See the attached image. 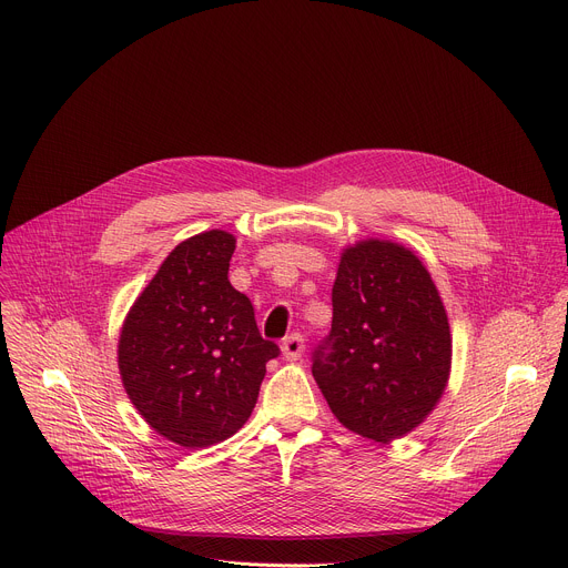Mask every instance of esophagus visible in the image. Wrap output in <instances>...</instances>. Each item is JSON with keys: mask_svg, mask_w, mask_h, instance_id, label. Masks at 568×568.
<instances>
[{"mask_svg": "<svg viewBox=\"0 0 568 568\" xmlns=\"http://www.w3.org/2000/svg\"><path fill=\"white\" fill-rule=\"evenodd\" d=\"M303 351H305V342H303L301 335H290V337L283 339V344H281V353H283V357H285L287 362H296V359L303 355Z\"/></svg>", "mask_w": 568, "mask_h": 568, "instance_id": "esophagus-1", "label": "esophagus"}]
</instances>
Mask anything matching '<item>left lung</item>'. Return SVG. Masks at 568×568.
I'll return each instance as SVG.
<instances>
[{
  "label": "left lung",
  "mask_w": 568,
  "mask_h": 568,
  "mask_svg": "<svg viewBox=\"0 0 568 568\" xmlns=\"http://www.w3.org/2000/svg\"><path fill=\"white\" fill-rule=\"evenodd\" d=\"M449 373V318L423 261L382 237L346 245L333 285V331L312 364L335 418L386 445L429 418Z\"/></svg>",
  "instance_id": "obj_1"
}]
</instances>
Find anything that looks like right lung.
<instances>
[{
  "label": "right lung",
  "instance_id": "right-lung-1",
  "mask_svg": "<svg viewBox=\"0 0 568 568\" xmlns=\"http://www.w3.org/2000/svg\"><path fill=\"white\" fill-rule=\"evenodd\" d=\"M235 235L182 240L125 314L119 373L139 416L166 440L202 449L231 438L256 407L278 346L229 283Z\"/></svg>",
  "mask_w": 568,
  "mask_h": 568
}]
</instances>
